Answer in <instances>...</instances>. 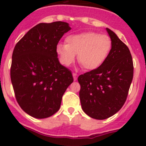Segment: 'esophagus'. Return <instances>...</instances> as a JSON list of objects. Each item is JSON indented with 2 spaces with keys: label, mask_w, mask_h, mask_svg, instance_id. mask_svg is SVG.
Masks as SVG:
<instances>
[{
  "label": "esophagus",
  "mask_w": 146,
  "mask_h": 146,
  "mask_svg": "<svg viewBox=\"0 0 146 146\" xmlns=\"http://www.w3.org/2000/svg\"><path fill=\"white\" fill-rule=\"evenodd\" d=\"M73 78H74V80H77V79H78V74H75V73H73Z\"/></svg>",
  "instance_id": "esophagus-1"
}]
</instances>
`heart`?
Here are the masks:
<instances>
[{
	"mask_svg": "<svg viewBox=\"0 0 146 146\" xmlns=\"http://www.w3.org/2000/svg\"><path fill=\"white\" fill-rule=\"evenodd\" d=\"M66 43L57 45L56 52L64 66L74 63L76 54L80 64L86 70L99 68L106 60L111 48V40L106 35L86 32L69 35Z\"/></svg>",
	"mask_w": 146,
	"mask_h": 146,
	"instance_id": "1",
	"label": "heart"
}]
</instances>
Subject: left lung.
Segmentation results:
<instances>
[{"instance_id": "8db88e82", "label": "left lung", "mask_w": 146, "mask_h": 146, "mask_svg": "<svg viewBox=\"0 0 146 146\" xmlns=\"http://www.w3.org/2000/svg\"><path fill=\"white\" fill-rule=\"evenodd\" d=\"M111 48L99 68L78 77L80 100L87 115L105 119L116 114L126 100L134 75L132 57L129 48L114 32L106 28Z\"/></svg>"}]
</instances>
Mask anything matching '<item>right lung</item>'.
Wrapping results in <instances>:
<instances>
[{
	"mask_svg": "<svg viewBox=\"0 0 146 146\" xmlns=\"http://www.w3.org/2000/svg\"><path fill=\"white\" fill-rule=\"evenodd\" d=\"M68 23H41L27 32L12 53L11 81L21 108L37 119L51 117L60 109L62 97L73 82L71 71L60 63L56 47Z\"/></svg>",
	"mask_w": 146,
	"mask_h": 146,
	"instance_id": "right-lung-1",
	"label": "right lung"
}]
</instances>
